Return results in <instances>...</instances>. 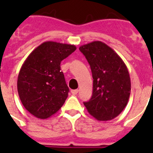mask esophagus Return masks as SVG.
I'll list each match as a JSON object with an SVG mask.
<instances>
[{"label":"esophagus","instance_id":"esophagus-1","mask_svg":"<svg viewBox=\"0 0 153 153\" xmlns=\"http://www.w3.org/2000/svg\"><path fill=\"white\" fill-rule=\"evenodd\" d=\"M78 92H79V90H71V93H72L73 95H76L78 93Z\"/></svg>","mask_w":153,"mask_h":153}]
</instances>
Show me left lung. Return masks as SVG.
I'll return each mask as SVG.
<instances>
[{
  "label": "left lung",
  "mask_w": 153,
  "mask_h": 153,
  "mask_svg": "<svg viewBox=\"0 0 153 153\" xmlns=\"http://www.w3.org/2000/svg\"><path fill=\"white\" fill-rule=\"evenodd\" d=\"M79 49L90 64L93 79V96L83 104L97 120H113L128 103L131 91L128 69L121 57L103 42L93 41Z\"/></svg>",
  "instance_id": "left-lung-1"
}]
</instances>
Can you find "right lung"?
Segmentation results:
<instances>
[{
	"mask_svg": "<svg viewBox=\"0 0 153 153\" xmlns=\"http://www.w3.org/2000/svg\"><path fill=\"white\" fill-rule=\"evenodd\" d=\"M76 49L71 44L46 41L35 48L23 63L17 78V91L23 106L36 118H49L65 102L69 88L60 63Z\"/></svg>",
	"mask_w": 153,
	"mask_h": 153,
	"instance_id": "add662e5",
	"label": "right lung"
}]
</instances>
